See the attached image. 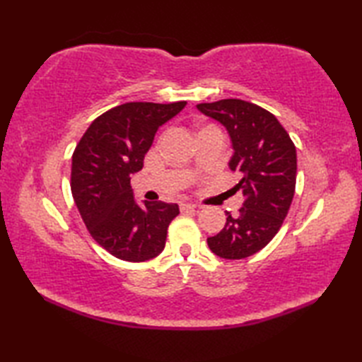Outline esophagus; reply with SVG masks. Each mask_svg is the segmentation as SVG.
<instances>
[{
  "instance_id": "obj_1",
  "label": "esophagus",
  "mask_w": 362,
  "mask_h": 362,
  "mask_svg": "<svg viewBox=\"0 0 362 362\" xmlns=\"http://www.w3.org/2000/svg\"><path fill=\"white\" fill-rule=\"evenodd\" d=\"M197 205L189 204V202H182L180 204V211H189V210H196Z\"/></svg>"
}]
</instances>
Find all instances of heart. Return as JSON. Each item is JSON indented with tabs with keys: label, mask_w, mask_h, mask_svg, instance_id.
Masks as SVG:
<instances>
[{
	"label": "heart",
	"mask_w": 362,
	"mask_h": 362,
	"mask_svg": "<svg viewBox=\"0 0 362 362\" xmlns=\"http://www.w3.org/2000/svg\"><path fill=\"white\" fill-rule=\"evenodd\" d=\"M206 127H214V126H206Z\"/></svg>",
	"instance_id": "1"
}]
</instances>
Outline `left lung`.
<instances>
[{
	"label": "left lung",
	"instance_id": "1",
	"mask_svg": "<svg viewBox=\"0 0 362 362\" xmlns=\"http://www.w3.org/2000/svg\"><path fill=\"white\" fill-rule=\"evenodd\" d=\"M219 121L232 138L230 169L244 194L236 214H227L224 228L206 240L210 250L226 259H243L259 252L279 232L294 197L297 153L289 134L271 112L243 99L197 104Z\"/></svg>",
	"mask_w": 362,
	"mask_h": 362
}]
</instances>
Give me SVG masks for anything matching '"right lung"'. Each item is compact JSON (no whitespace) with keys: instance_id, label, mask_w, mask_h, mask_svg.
I'll return each mask as SVG.
<instances>
[{"instance_id":"obj_1","label":"right lung","mask_w":362,"mask_h":362,"mask_svg":"<svg viewBox=\"0 0 362 362\" xmlns=\"http://www.w3.org/2000/svg\"><path fill=\"white\" fill-rule=\"evenodd\" d=\"M185 105H117L91 122L76 146L70 183L74 204L91 238L113 257L141 263L165 249L179 205L157 201L138 206L130 175L143 168L158 127Z\"/></svg>"}]
</instances>
